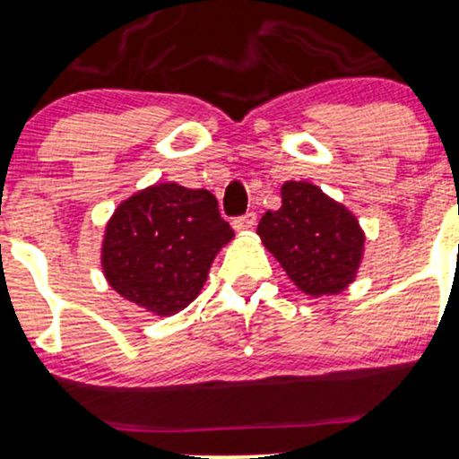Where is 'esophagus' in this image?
Here are the masks:
<instances>
[{
	"label": "esophagus",
	"mask_w": 459,
	"mask_h": 459,
	"mask_svg": "<svg viewBox=\"0 0 459 459\" xmlns=\"http://www.w3.org/2000/svg\"><path fill=\"white\" fill-rule=\"evenodd\" d=\"M255 223H257V214L255 212H247V214H242V217H236L234 221H231L234 230H238V231L251 230Z\"/></svg>",
	"instance_id": "esophagus-1"
}]
</instances>
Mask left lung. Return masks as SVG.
<instances>
[{
    "mask_svg": "<svg viewBox=\"0 0 459 459\" xmlns=\"http://www.w3.org/2000/svg\"><path fill=\"white\" fill-rule=\"evenodd\" d=\"M281 195L279 211H268L257 225L264 247L304 293H341L353 282L364 253L358 219L302 180H287Z\"/></svg>",
    "mask_w": 459,
    "mask_h": 459,
    "instance_id": "8db88e82",
    "label": "left lung"
}]
</instances>
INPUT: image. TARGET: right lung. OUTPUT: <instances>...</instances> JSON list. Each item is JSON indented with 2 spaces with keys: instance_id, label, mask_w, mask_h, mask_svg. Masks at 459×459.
<instances>
[{
  "instance_id": "obj_1",
  "label": "right lung",
  "mask_w": 459,
  "mask_h": 459,
  "mask_svg": "<svg viewBox=\"0 0 459 459\" xmlns=\"http://www.w3.org/2000/svg\"><path fill=\"white\" fill-rule=\"evenodd\" d=\"M234 230L211 191L152 185L118 204L106 225L101 268L117 293L152 315H174L197 298Z\"/></svg>"
}]
</instances>
